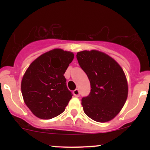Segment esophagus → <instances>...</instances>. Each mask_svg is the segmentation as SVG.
<instances>
[{
    "label": "esophagus",
    "mask_w": 150,
    "mask_h": 150,
    "mask_svg": "<svg viewBox=\"0 0 150 150\" xmlns=\"http://www.w3.org/2000/svg\"><path fill=\"white\" fill-rule=\"evenodd\" d=\"M73 94L75 97H79V96H80V91H79V89H75V90L73 91Z\"/></svg>",
    "instance_id": "34e87169"
}]
</instances>
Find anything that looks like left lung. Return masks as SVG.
Wrapping results in <instances>:
<instances>
[{"instance_id":"1","label":"left lung","mask_w":150,"mask_h":150,"mask_svg":"<svg viewBox=\"0 0 150 150\" xmlns=\"http://www.w3.org/2000/svg\"><path fill=\"white\" fill-rule=\"evenodd\" d=\"M76 57L91 85L89 95L82 99L84 112L95 121H109L120 112L128 97L124 72L115 60L100 51H80Z\"/></svg>"}]
</instances>
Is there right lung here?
Returning <instances> with one entry per match:
<instances>
[{"label": "right lung", "instance_id": "add662e5", "mask_svg": "<svg viewBox=\"0 0 150 150\" xmlns=\"http://www.w3.org/2000/svg\"><path fill=\"white\" fill-rule=\"evenodd\" d=\"M73 58L72 52L53 49L41 55L26 70L22 94L27 107L38 118L51 119L65 111L73 94L63 75Z\"/></svg>", "mask_w": 150, "mask_h": 150}]
</instances>
